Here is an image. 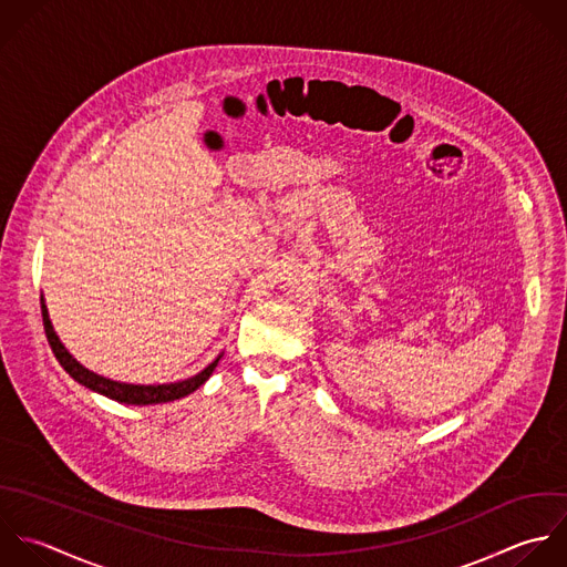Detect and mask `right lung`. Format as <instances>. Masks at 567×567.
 Instances as JSON below:
<instances>
[{"mask_svg":"<svg viewBox=\"0 0 567 567\" xmlns=\"http://www.w3.org/2000/svg\"><path fill=\"white\" fill-rule=\"evenodd\" d=\"M41 316H43V329H45V338H48V344L54 353V358L59 360V364L63 367V371L74 380L79 382L81 386L103 395V398H110L114 402H121V404H132V406H150V404H165V402H174V400H181L189 393H194L198 386H203L209 375L214 373L218 360L223 358V353L209 362L200 373L187 378V380H178V382H169V384H127V382H116V380H110V378H103L90 369H85L81 362L74 360V355L61 344L59 336L54 333L52 329V322H50V316H48V307H45V300L41 296Z\"/></svg>","mask_w":567,"mask_h":567,"instance_id":"right-lung-1","label":"right lung"}]
</instances>
